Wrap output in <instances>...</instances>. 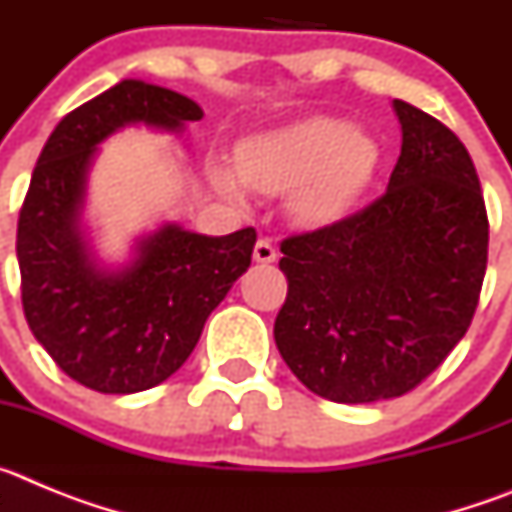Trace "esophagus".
Segmentation results:
<instances>
[{"instance_id": "obj_1", "label": "esophagus", "mask_w": 512, "mask_h": 512, "mask_svg": "<svg viewBox=\"0 0 512 512\" xmlns=\"http://www.w3.org/2000/svg\"><path fill=\"white\" fill-rule=\"evenodd\" d=\"M253 259L259 261V264H271V261H277V248L269 238H259L256 246H253Z\"/></svg>"}]
</instances>
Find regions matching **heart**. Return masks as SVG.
Returning <instances> with one entry per match:
<instances>
[{"mask_svg":"<svg viewBox=\"0 0 512 512\" xmlns=\"http://www.w3.org/2000/svg\"><path fill=\"white\" fill-rule=\"evenodd\" d=\"M377 164V146L336 117H307L274 133L243 140L235 153L238 176L259 194L287 192V210L302 225L341 217L366 187ZM212 182L241 202V182L223 166Z\"/></svg>","mask_w":512,"mask_h":512,"instance_id":"1","label":"heart"}]
</instances>
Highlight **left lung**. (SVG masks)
<instances>
[{
	"mask_svg": "<svg viewBox=\"0 0 512 512\" xmlns=\"http://www.w3.org/2000/svg\"><path fill=\"white\" fill-rule=\"evenodd\" d=\"M402 148L382 197L282 241L287 300L274 341L307 390L343 405L415 390L464 338L487 269L472 156L436 117L395 99Z\"/></svg>",
	"mask_w": 512,
	"mask_h": 512,
	"instance_id": "8db88e82",
	"label": "left lung"
}]
</instances>
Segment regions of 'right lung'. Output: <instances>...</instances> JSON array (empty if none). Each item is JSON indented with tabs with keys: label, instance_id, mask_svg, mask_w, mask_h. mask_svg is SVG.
Wrapping results in <instances>:
<instances>
[{
	"label": "right lung",
	"instance_id": "obj_1",
	"mask_svg": "<svg viewBox=\"0 0 512 512\" xmlns=\"http://www.w3.org/2000/svg\"><path fill=\"white\" fill-rule=\"evenodd\" d=\"M200 104L125 79L63 117L40 151L17 220L25 320L74 382L104 395L151 390L189 359L205 320L251 266L256 230L161 225L120 271L94 264L79 217L97 146L130 122L182 130Z\"/></svg>",
	"mask_w": 512,
	"mask_h": 512
}]
</instances>
